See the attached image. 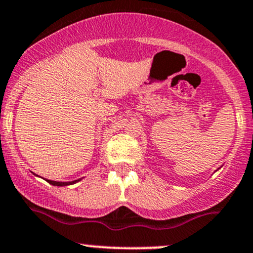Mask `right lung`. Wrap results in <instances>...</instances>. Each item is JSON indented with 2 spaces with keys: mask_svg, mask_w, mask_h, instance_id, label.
Listing matches in <instances>:
<instances>
[{
  "mask_svg": "<svg viewBox=\"0 0 253 253\" xmlns=\"http://www.w3.org/2000/svg\"><path fill=\"white\" fill-rule=\"evenodd\" d=\"M46 181H48L49 184H51L54 186H66V185H69V184H76V182L79 181V180H76V181H72V182H60V181H52V180H46Z\"/></svg>",
  "mask_w": 253,
  "mask_h": 253,
  "instance_id": "1",
  "label": "right lung"
}]
</instances>
